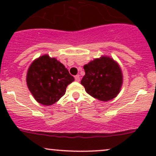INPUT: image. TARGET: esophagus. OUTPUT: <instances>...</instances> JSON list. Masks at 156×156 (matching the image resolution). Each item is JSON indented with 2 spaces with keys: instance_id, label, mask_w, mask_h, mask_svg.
<instances>
[{
  "instance_id": "34e87169",
  "label": "esophagus",
  "mask_w": 156,
  "mask_h": 156,
  "mask_svg": "<svg viewBox=\"0 0 156 156\" xmlns=\"http://www.w3.org/2000/svg\"><path fill=\"white\" fill-rule=\"evenodd\" d=\"M75 81H77V82H79L80 81V76L79 75H76V76L75 77Z\"/></svg>"
}]
</instances>
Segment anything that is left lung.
I'll return each mask as SVG.
<instances>
[{"label": "left lung", "mask_w": 156, "mask_h": 156, "mask_svg": "<svg viewBox=\"0 0 156 156\" xmlns=\"http://www.w3.org/2000/svg\"><path fill=\"white\" fill-rule=\"evenodd\" d=\"M81 84L91 97L108 101L117 97L123 84V74L116 61L107 56L94 59L84 66Z\"/></svg>", "instance_id": "obj_1"}]
</instances>
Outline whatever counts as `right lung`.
Listing matches in <instances>:
<instances>
[{
  "instance_id": "1",
  "label": "right lung",
  "mask_w": 156,
  "mask_h": 156,
  "mask_svg": "<svg viewBox=\"0 0 156 156\" xmlns=\"http://www.w3.org/2000/svg\"><path fill=\"white\" fill-rule=\"evenodd\" d=\"M74 80L63 64L48 54L34 59L26 75L30 92L37 103L44 106L56 103Z\"/></svg>"
}]
</instances>
